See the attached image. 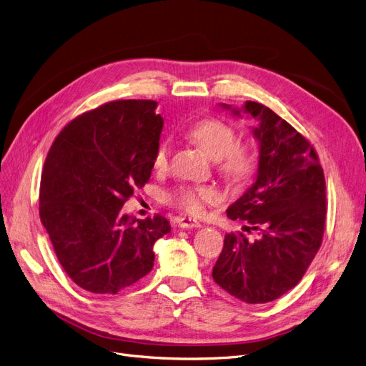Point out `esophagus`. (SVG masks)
I'll return each instance as SVG.
<instances>
[{
	"label": "esophagus",
	"mask_w": 366,
	"mask_h": 366,
	"mask_svg": "<svg viewBox=\"0 0 366 366\" xmlns=\"http://www.w3.org/2000/svg\"><path fill=\"white\" fill-rule=\"evenodd\" d=\"M178 226H179L181 229H197V227H200L202 224H200L199 221H196V219L179 217V218H178Z\"/></svg>",
	"instance_id": "34e87169"
}]
</instances>
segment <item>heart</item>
<instances>
[{
    "label": "heart",
    "mask_w": 366,
    "mask_h": 366,
    "mask_svg": "<svg viewBox=\"0 0 366 366\" xmlns=\"http://www.w3.org/2000/svg\"><path fill=\"white\" fill-rule=\"evenodd\" d=\"M188 136L214 160L219 170L234 181L247 179L256 169V158L245 148L237 147V134L232 125L217 118H204L188 129ZM169 160V142L163 140L154 155L155 169H164ZM169 200L188 214H200L204 204L217 203L219 194L212 187H179Z\"/></svg>",
    "instance_id": "1"
}]
</instances>
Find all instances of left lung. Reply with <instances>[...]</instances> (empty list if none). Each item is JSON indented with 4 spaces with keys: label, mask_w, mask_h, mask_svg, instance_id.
I'll list each match as a JSON object with an SVG mask.
<instances>
[{
    "label": "left lung",
    "mask_w": 366,
    "mask_h": 366,
    "mask_svg": "<svg viewBox=\"0 0 366 366\" xmlns=\"http://www.w3.org/2000/svg\"><path fill=\"white\" fill-rule=\"evenodd\" d=\"M219 106L259 121L251 129L259 145L256 179L226 211L248 221L257 237L227 233L212 278L245 304H266L295 287L322 245L325 173L310 142L274 110L256 102Z\"/></svg>",
    "instance_id": "left-lung-1"
}]
</instances>
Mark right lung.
<instances>
[{
    "label": "right lung",
    "instance_id": "add662e5",
    "mask_svg": "<svg viewBox=\"0 0 366 366\" xmlns=\"http://www.w3.org/2000/svg\"><path fill=\"white\" fill-rule=\"evenodd\" d=\"M157 102L106 103L64 127L46 157L40 218L67 275L84 290L117 295L151 272L169 221L136 219L122 206L145 185L160 145Z\"/></svg>",
    "mask_w": 366,
    "mask_h": 366
}]
</instances>
